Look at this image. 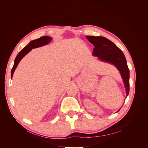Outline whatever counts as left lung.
<instances>
[{
	"label": "left lung",
	"instance_id": "obj_1",
	"mask_svg": "<svg viewBox=\"0 0 148 148\" xmlns=\"http://www.w3.org/2000/svg\"><path fill=\"white\" fill-rule=\"evenodd\" d=\"M86 38L95 46L92 52L94 56L97 57L102 62L114 65L118 69L126 89L127 98L130 91V70L123 52L114 42L104 37L86 36Z\"/></svg>",
	"mask_w": 148,
	"mask_h": 148
}]
</instances>
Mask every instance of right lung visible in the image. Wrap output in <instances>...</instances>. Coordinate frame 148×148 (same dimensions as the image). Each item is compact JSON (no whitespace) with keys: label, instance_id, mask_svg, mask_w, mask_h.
Returning <instances> with one entry per match:
<instances>
[{"label":"right lung","instance_id":"add662e5","mask_svg":"<svg viewBox=\"0 0 148 148\" xmlns=\"http://www.w3.org/2000/svg\"><path fill=\"white\" fill-rule=\"evenodd\" d=\"M52 38L49 36H42L39 39L33 40V41H31L27 46H25L22 50L18 53L16 56L15 61H14V64H13V66L11 71V78L12 79L13 73L17 67L18 65L19 62L20 60L23 59V58L27 54L28 52H29L33 49L37 48L43 46L44 45H46V44H49L51 41Z\"/></svg>","mask_w":148,"mask_h":148}]
</instances>
